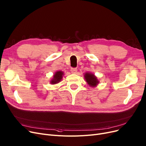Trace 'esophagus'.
Instances as JSON below:
<instances>
[{
	"mask_svg": "<svg viewBox=\"0 0 146 146\" xmlns=\"http://www.w3.org/2000/svg\"><path fill=\"white\" fill-rule=\"evenodd\" d=\"M77 70H77V68H72L71 70H70L71 72L73 74H76V73H77Z\"/></svg>",
	"mask_w": 146,
	"mask_h": 146,
	"instance_id": "esophagus-1",
	"label": "esophagus"
}]
</instances>
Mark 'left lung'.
I'll return each instance as SVG.
<instances>
[{
    "instance_id": "obj_1",
    "label": "left lung",
    "mask_w": 146,
    "mask_h": 146,
    "mask_svg": "<svg viewBox=\"0 0 146 146\" xmlns=\"http://www.w3.org/2000/svg\"><path fill=\"white\" fill-rule=\"evenodd\" d=\"M84 78L88 83V85L92 88H95L99 84V81L96 76L92 73L86 72L84 74Z\"/></svg>"
}]
</instances>
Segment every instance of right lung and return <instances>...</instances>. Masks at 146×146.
Returning a JSON list of instances; mask_svg holds the SVG:
<instances>
[{
	"mask_svg": "<svg viewBox=\"0 0 146 146\" xmlns=\"http://www.w3.org/2000/svg\"><path fill=\"white\" fill-rule=\"evenodd\" d=\"M64 74V73L62 71H57L53 74L52 78L50 81V83L51 85H56V84L58 83L62 80Z\"/></svg>",
	"mask_w": 146,
	"mask_h": 146,
	"instance_id": "obj_1",
	"label": "right lung"
}]
</instances>
